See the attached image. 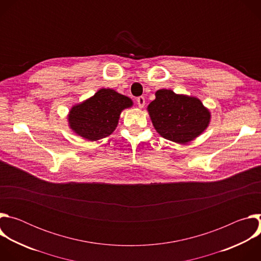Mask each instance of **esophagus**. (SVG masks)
<instances>
[{
    "mask_svg": "<svg viewBox=\"0 0 261 261\" xmlns=\"http://www.w3.org/2000/svg\"><path fill=\"white\" fill-rule=\"evenodd\" d=\"M136 102H137L138 107H139V108H142V107L144 106V104H145V99H144V97L140 96V97H137Z\"/></svg>",
    "mask_w": 261,
    "mask_h": 261,
    "instance_id": "34e87169",
    "label": "esophagus"
}]
</instances>
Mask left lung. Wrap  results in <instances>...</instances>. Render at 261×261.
<instances>
[{"label": "left lung", "mask_w": 261, "mask_h": 261, "mask_svg": "<svg viewBox=\"0 0 261 261\" xmlns=\"http://www.w3.org/2000/svg\"><path fill=\"white\" fill-rule=\"evenodd\" d=\"M147 110L156 131L176 143L189 142L200 135L211 119L210 111L199 99L165 89L156 92V99Z\"/></svg>", "instance_id": "left-lung-1"}]
</instances>
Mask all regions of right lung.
I'll return each mask as SVG.
<instances>
[{
    "instance_id": "obj_1",
    "label": "right lung",
    "mask_w": 261,
    "mask_h": 261,
    "mask_svg": "<svg viewBox=\"0 0 261 261\" xmlns=\"http://www.w3.org/2000/svg\"><path fill=\"white\" fill-rule=\"evenodd\" d=\"M132 104L130 98L114 90L101 89L92 98L71 108L70 127L88 140L107 137L115 131L122 110Z\"/></svg>"
}]
</instances>
